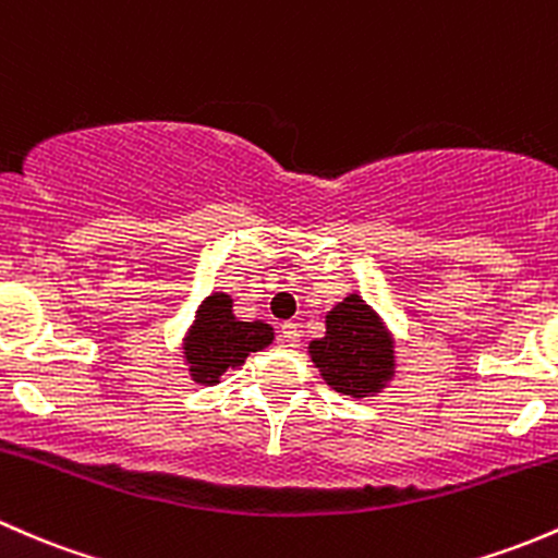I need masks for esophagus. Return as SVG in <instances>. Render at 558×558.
Returning a JSON list of instances; mask_svg holds the SVG:
<instances>
[{
    "instance_id": "34e87169",
    "label": "esophagus",
    "mask_w": 558,
    "mask_h": 558,
    "mask_svg": "<svg viewBox=\"0 0 558 558\" xmlns=\"http://www.w3.org/2000/svg\"><path fill=\"white\" fill-rule=\"evenodd\" d=\"M279 343L281 347H301V330L292 322H284L279 330Z\"/></svg>"
}]
</instances>
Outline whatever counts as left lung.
Wrapping results in <instances>:
<instances>
[{"instance_id":"1","label":"left lung","mask_w":558,"mask_h":558,"mask_svg":"<svg viewBox=\"0 0 558 558\" xmlns=\"http://www.w3.org/2000/svg\"><path fill=\"white\" fill-rule=\"evenodd\" d=\"M308 354L327 387L357 400L378 395L395 376L392 332L357 292L327 312L325 336L308 343Z\"/></svg>"}]
</instances>
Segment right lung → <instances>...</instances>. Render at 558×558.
Returning <instances> with one entry per match:
<instances>
[{
    "label": "right lung",
    "instance_id": "1",
    "mask_svg": "<svg viewBox=\"0 0 558 558\" xmlns=\"http://www.w3.org/2000/svg\"><path fill=\"white\" fill-rule=\"evenodd\" d=\"M274 343V327L263 319L241 322L233 314V298L226 292H211L195 312L193 325L182 338L187 371L195 384L215 387L228 367L244 365L252 352Z\"/></svg>",
    "mask_w": 558,
    "mask_h": 558
}]
</instances>
